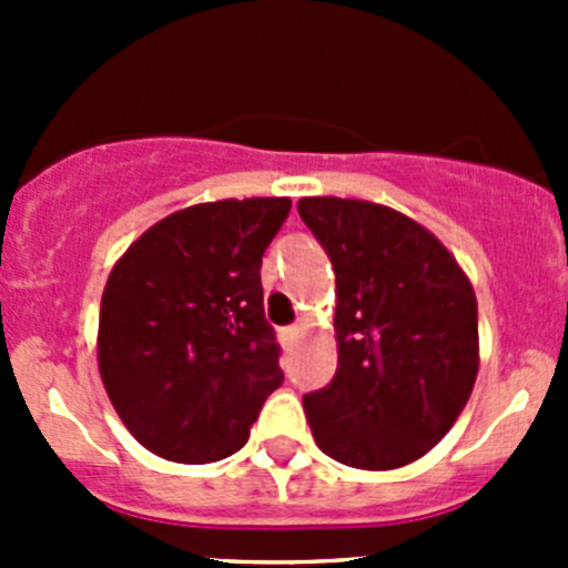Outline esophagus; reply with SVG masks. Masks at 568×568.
<instances>
[{
	"instance_id": "esophagus-1",
	"label": "esophagus",
	"mask_w": 568,
	"mask_h": 568,
	"mask_svg": "<svg viewBox=\"0 0 568 568\" xmlns=\"http://www.w3.org/2000/svg\"><path fill=\"white\" fill-rule=\"evenodd\" d=\"M300 337H302V326H285V329H280V341H283V346H294Z\"/></svg>"
}]
</instances>
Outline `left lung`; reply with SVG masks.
I'll use <instances>...</instances> for the list:
<instances>
[{
	"instance_id": "left-lung-1",
	"label": "left lung",
	"mask_w": 568,
	"mask_h": 568,
	"mask_svg": "<svg viewBox=\"0 0 568 568\" xmlns=\"http://www.w3.org/2000/svg\"><path fill=\"white\" fill-rule=\"evenodd\" d=\"M296 209L337 285V371L305 395L313 437L348 467H404L445 437L473 393V285L426 227L387 205L305 197Z\"/></svg>"
}]
</instances>
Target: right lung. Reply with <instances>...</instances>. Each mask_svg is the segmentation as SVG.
Instances as JSON below:
<instances>
[{
  "mask_svg": "<svg viewBox=\"0 0 568 568\" xmlns=\"http://www.w3.org/2000/svg\"><path fill=\"white\" fill-rule=\"evenodd\" d=\"M288 211V197L192 205L114 263L101 296V379L125 428L162 459L236 454L283 385L261 263Z\"/></svg>",
  "mask_w": 568,
  "mask_h": 568,
  "instance_id": "1",
  "label": "right lung"
}]
</instances>
